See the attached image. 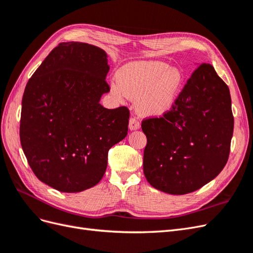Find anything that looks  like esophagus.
Here are the masks:
<instances>
[{"instance_id": "obj_1", "label": "esophagus", "mask_w": 253, "mask_h": 253, "mask_svg": "<svg viewBox=\"0 0 253 253\" xmlns=\"http://www.w3.org/2000/svg\"><path fill=\"white\" fill-rule=\"evenodd\" d=\"M128 128L131 131H134V129H138L140 128V122L137 120L136 117H132L129 119V124H128Z\"/></svg>"}]
</instances>
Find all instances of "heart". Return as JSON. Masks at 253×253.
Wrapping results in <instances>:
<instances>
[{"mask_svg": "<svg viewBox=\"0 0 253 253\" xmlns=\"http://www.w3.org/2000/svg\"><path fill=\"white\" fill-rule=\"evenodd\" d=\"M119 84H113L118 99L126 95L139 99V111L149 116H160L172 109L182 85L183 76L177 67L162 61H142L127 64L118 74Z\"/></svg>", "mask_w": 253, "mask_h": 253, "instance_id": "obj_1", "label": "heart"}]
</instances>
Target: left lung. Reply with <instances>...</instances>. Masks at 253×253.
Masks as SVG:
<instances>
[{"instance_id": "left-lung-1", "label": "left lung", "mask_w": 253, "mask_h": 253, "mask_svg": "<svg viewBox=\"0 0 253 253\" xmlns=\"http://www.w3.org/2000/svg\"><path fill=\"white\" fill-rule=\"evenodd\" d=\"M233 126L229 87L211 64H201L169 112L141 122L145 178L169 194L201 189L226 166Z\"/></svg>"}]
</instances>
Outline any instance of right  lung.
<instances>
[{
  "label": "right lung",
  "instance_id": "right-lung-1",
  "mask_svg": "<svg viewBox=\"0 0 253 253\" xmlns=\"http://www.w3.org/2000/svg\"><path fill=\"white\" fill-rule=\"evenodd\" d=\"M106 52L95 45L63 42L26 84L20 140L42 182L61 192L94 187L108 167V153L127 134L129 111L99 103L110 91Z\"/></svg>",
  "mask_w": 253,
  "mask_h": 253
}]
</instances>
